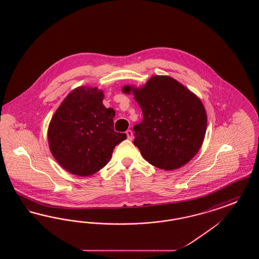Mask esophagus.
Here are the masks:
<instances>
[{
  "label": "esophagus",
  "instance_id": "obj_1",
  "mask_svg": "<svg viewBox=\"0 0 259 259\" xmlns=\"http://www.w3.org/2000/svg\"><path fill=\"white\" fill-rule=\"evenodd\" d=\"M126 135H127V139L128 140H132L133 139V132L131 130H127L126 131Z\"/></svg>",
  "mask_w": 259,
  "mask_h": 259
}]
</instances>
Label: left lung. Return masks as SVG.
<instances>
[{"mask_svg":"<svg viewBox=\"0 0 259 259\" xmlns=\"http://www.w3.org/2000/svg\"><path fill=\"white\" fill-rule=\"evenodd\" d=\"M143 111L133 127L134 145L149 164L179 169L201 148L207 129L206 110L197 96L168 75H153L143 87L125 85Z\"/></svg>","mask_w":259,"mask_h":259,"instance_id":"left-lung-1","label":"left lung"}]
</instances>
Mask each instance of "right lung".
Here are the masks:
<instances>
[{"mask_svg":"<svg viewBox=\"0 0 259 259\" xmlns=\"http://www.w3.org/2000/svg\"><path fill=\"white\" fill-rule=\"evenodd\" d=\"M97 87L74 89L55 111L49 126V144L62 167L79 177H89L104 168L116 145L126 139L115 132V111L103 105Z\"/></svg>","mask_w":259,"mask_h":259,"instance_id":"right-lung-1","label":"right lung"}]
</instances>
